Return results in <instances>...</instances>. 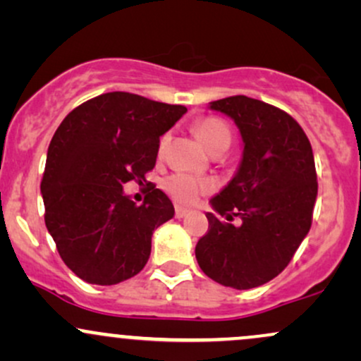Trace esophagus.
<instances>
[{
	"label": "esophagus",
	"instance_id": "1",
	"mask_svg": "<svg viewBox=\"0 0 361 361\" xmlns=\"http://www.w3.org/2000/svg\"><path fill=\"white\" fill-rule=\"evenodd\" d=\"M190 214V210L188 209H185V207H180V205H176V210H175V215H176V219H183L185 215H188Z\"/></svg>",
	"mask_w": 361,
	"mask_h": 361
}]
</instances>
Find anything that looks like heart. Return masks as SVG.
Here are the masks:
<instances>
[{"instance_id":"1","label":"heart","mask_w":361,"mask_h":361,"mask_svg":"<svg viewBox=\"0 0 361 361\" xmlns=\"http://www.w3.org/2000/svg\"><path fill=\"white\" fill-rule=\"evenodd\" d=\"M195 135L209 152L221 144H231L229 127L217 118H205L198 122L195 127ZM164 188L176 202L192 205L202 195L209 192L212 185L202 178L186 175V173H175L164 181Z\"/></svg>"}]
</instances>
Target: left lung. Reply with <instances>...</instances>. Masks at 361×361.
<instances>
[{
	"label": "left lung",
	"instance_id": "1",
	"mask_svg": "<svg viewBox=\"0 0 361 361\" xmlns=\"http://www.w3.org/2000/svg\"><path fill=\"white\" fill-rule=\"evenodd\" d=\"M239 128L234 176L210 198L209 233L195 247L198 267L224 287L250 290L280 275L309 234L317 198L312 147L288 114L244 94L210 102ZM238 216L239 224L224 223Z\"/></svg>",
	"mask_w": 361,
	"mask_h": 361
}]
</instances>
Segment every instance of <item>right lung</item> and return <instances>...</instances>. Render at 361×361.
<instances>
[{
  "label": "right lung",
  "instance_id": "right-lung-1",
  "mask_svg": "<svg viewBox=\"0 0 361 361\" xmlns=\"http://www.w3.org/2000/svg\"><path fill=\"white\" fill-rule=\"evenodd\" d=\"M185 114L181 105L114 91L62 120L49 144L40 193L49 234L81 280L115 285L146 267L152 233L173 219L175 207L156 186L135 205L123 185L146 181L159 137Z\"/></svg>",
  "mask_w": 361,
  "mask_h": 361
}]
</instances>
